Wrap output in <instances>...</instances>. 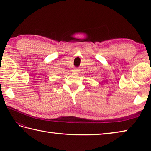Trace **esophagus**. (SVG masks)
I'll return each mask as SVG.
<instances>
[{
	"label": "esophagus",
	"instance_id": "esophagus-1",
	"mask_svg": "<svg viewBox=\"0 0 151 151\" xmlns=\"http://www.w3.org/2000/svg\"><path fill=\"white\" fill-rule=\"evenodd\" d=\"M76 70H74V72H76Z\"/></svg>",
	"mask_w": 151,
	"mask_h": 151
}]
</instances>
